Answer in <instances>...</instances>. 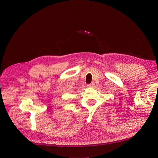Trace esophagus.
<instances>
[{
	"label": "esophagus",
	"instance_id": "obj_1",
	"mask_svg": "<svg viewBox=\"0 0 158 158\" xmlns=\"http://www.w3.org/2000/svg\"><path fill=\"white\" fill-rule=\"evenodd\" d=\"M94 85H95L94 83H90V84L88 85L87 86H88V88H94Z\"/></svg>",
	"mask_w": 158,
	"mask_h": 158
}]
</instances>
